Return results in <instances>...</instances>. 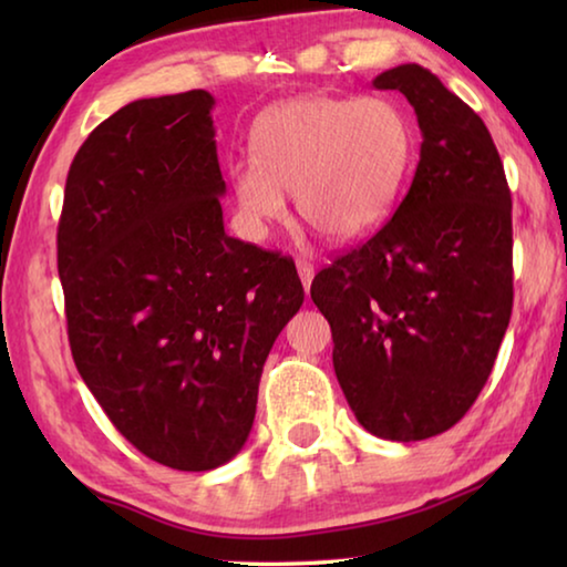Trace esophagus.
Wrapping results in <instances>:
<instances>
[{"mask_svg":"<svg viewBox=\"0 0 567 567\" xmlns=\"http://www.w3.org/2000/svg\"><path fill=\"white\" fill-rule=\"evenodd\" d=\"M297 275H300V280H302V285H305V290L310 292V285H312V277H315L312 265H310V262H305V260H297Z\"/></svg>","mask_w":567,"mask_h":567,"instance_id":"obj_1","label":"esophagus"}]
</instances>
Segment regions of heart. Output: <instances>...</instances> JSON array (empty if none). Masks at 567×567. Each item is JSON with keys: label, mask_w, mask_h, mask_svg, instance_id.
Returning <instances> with one entry per match:
<instances>
[{"label": "heart", "mask_w": 567, "mask_h": 567, "mask_svg": "<svg viewBox=\"0 0 567 567\" xmlns=\"http://www.w3.org/2000/svg\"><path fill=\"white\" fill-rule=\"evenodd\" d=\"M410 152V124L388 100L312 94L275 104L255 122V159L229 167L239 223L265 239L290 192L297 215L322 237L368 235L395 205Z\"/></svg>", "instance_id": "1"}]
</instances>
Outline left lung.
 I'll return each instance as SVG.
<instances>
[{"label":"left lung","mask_w":567,"mask_h":567,"mask_svg":"<svg viewBox=\"0 0 567 567\" xmlns=\"http://www.w3.org/2000/svg\"><path fill=\"white\" fill-rule=\"evenodd\" d=\"M417 114L420 162L385 225L315 275L332 364L368 433H445L491 378L513 312V199L485 122L420 64L375 76Z\"/></svg>","instance_id":"obj_1"}]
</instances>
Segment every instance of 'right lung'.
I'll use <instances>...</instances> for the list:
<instances>
[{
    "instance_id": "add662e5",
    "label": "right lung",
    "mask_w": 567,
    "mask_h": 567,
    "mask_svg": "<svg viewBox=\"0 0 567 567\" xmlns=\"http://www.w3.org/2000/svg\"><path fill=\"white\" fill-rule=\"evenodd\" d=\"M213 94L130 102L66 175L56 270L84 385L159 465H225L252 430L272 342L300 310L295 262L225 233Z\"/></svg>"
}]
</instances>
